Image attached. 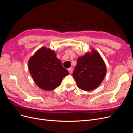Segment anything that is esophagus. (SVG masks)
<instances>
[{
  "label": "esophagus",
  "mask_w": 133,
  "mask_h": 133,
  "mask_svg": "<svg viewBox=\"0 0 133 133\" xmlns=\"http://www.w3.org/2000/svg\"><path fill=\"white\" fill-rule=\"evenodd\" d=\"M68 71H69V73H70V74H71L72 72H73V68H69V69H68Z\"/></svg>",
  "instance_id": "obj_1"
}]
</instances>
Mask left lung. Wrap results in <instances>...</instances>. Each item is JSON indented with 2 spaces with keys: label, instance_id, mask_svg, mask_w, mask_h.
<instances>
[{
  "label": "left lung",
  "instance_id": "obj_1",
  "mask_svg": "<svg viewBox=\"0 0 133 133\" xmlns=\"http://www.w3.org/2000/svg\"><path fill=\"white\" fill-rule=\"evenodd\" d=\"M105 64L101 56L95 50L79 57L73 73L80 89L90 91L102 83L106 74Z\"/></svg>",
  "mask_w": 133,
  "mask_h": 133
}]
</instances>
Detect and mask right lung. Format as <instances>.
<instances>
[{"mask_svg":"<svg viewBox=\"0 0 133 133\" xmlns=\"http://www.w3.org/2000/svg\"><path fill=\"white\" fill-rule=\"evenodd\" d=\"M28 67L37 85L45 90L58 87L63 79L69 74L56 57L55 51L45 47L39 49L30 58Z\"/></svg>","mask_w":133,"mask_h":133,"instance_id":"1","label":"right lung"}]
</instances>
